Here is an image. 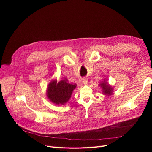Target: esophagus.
<instances>
[{
  "label": "esophagus",
  "mask_w": 152,
  "mask_h": 152,
  "mask_svg": "<svg viewBox=\"0 0 152 152\" xmlns=\"http://www.w3.org/2000/svg\"><path fill=\"white\" fill-rule=\"evenodd\" d=\"M82 83L84 84V85H87L88 83V80L87 78H83L82 79Z\"/></svg>",
  "instance_id": "esophagus-1"
}]
</instances>
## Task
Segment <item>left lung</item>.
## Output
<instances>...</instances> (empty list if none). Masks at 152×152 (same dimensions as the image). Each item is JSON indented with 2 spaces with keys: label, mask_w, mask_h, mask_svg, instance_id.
Returning <instances> with one entry per match:
<instances>
[{
  "label": "left lung",
  "mask_w": 152,
  "mask_h": 152,
  "mask_svg": "<svg viewBox=\"0 0 152 152\" xmlns=\"http://www.w3.org/2000/svg\"><path fill=\"white\" fill-rule=\"evenodd\" d=\"M102 87V90L103 91V94L107 95V96H110L113 93V88L111 87V86L107 85L106 82H105L104 81V82H103L102 83H101L100 85Z\"/></svg>",
  "instance_id": "obj_1"
}]
</instances>
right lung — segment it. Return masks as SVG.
Returning a JSON list of instances; mask_svg holds the SVG:
<instances>
[{"mask_svg":"<svg viewBox=\"0 0 152 152\" xmlns=\"http://www.w3.org/2000/svg\"><path fill=\"white\" fill-rule=\"evenodd\" d=\"M76 84H71L67 79L62 80L57 83L56 80L50 82L48 87L47 96L49 99L56 104H64L71 97Z\"/></svg>","mask_w":152,"mask_h":152,"instance_id":"add662e5","label":"right lung"}]
</instances>
